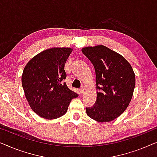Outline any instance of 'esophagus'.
I'll list each match as a JSON object with an SVG mask.
<instances>
[{"instance_id":"obj_1","label":"esophagus","mask_w":157,"mask_h":157,"mask_svg":"<svg viewBox=\"0 0 157 157\" xmlns=\"http://www.w3.org/2000/svg\"><path fill=\"white\" fill-rule=\"evenodd\" d=\"M83 93H84V88L81 87L80 89V94L82 95V94H83Z\"/></svg>"}]
</instances>
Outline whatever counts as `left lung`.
<instances>
[{
  "label": "left lung",
  "instance_id": "1",
  "mask_svg": "<svg viewBox=\"0 0 157 157\" xmlns=\"http://www.w3.org/2000/svg\"><path fill=\"white\" fill-rule=\"evenodd\" d=\"M96 72L97 98L86 111L90 118L109 122L119 117L127 108L135 87V74L121 55L99 45L82 48Z\"/></svg>",
  "mask_w": 157,
  "mask_h": 157
}]
</instances>
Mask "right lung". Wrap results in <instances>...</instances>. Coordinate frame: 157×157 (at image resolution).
<instances>
[{
	"label": "right lung",
	"mask_w": 157,
	"mask_h": 157,
	"mask_svg": "<svg viewBox=\"0 0 157 157\" xmlns=\"http://www.w3.org/2000/svg\"><path fill=\"white\" fill-rule=\"evenodd\" d=\"M71 48L47 49L34 56L23 71L25 98L34 112L46 119H55L66 113L70 102L78 94L68 89L64 70Z\"/></svg>",
	"instance_id": "right-lung-1"
}]
</instances>
